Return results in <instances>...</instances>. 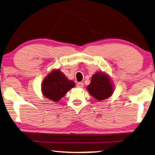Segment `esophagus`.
<instances>
[{"label":"esophagus","instance_id":"esophagus-1","mask_svg":"<svg viewBox=\"0 0 155 155\" xmlns=\"http://www.w3.org/2000/svg\"><path fill=\"white\" fill-rule=\"evenodd\" d=\"M77 87H78V88H82V87H83V83L82 82L78 83L77 85Z\"/></svg>","mask_w":155,"mask_h":155}]
</instances>
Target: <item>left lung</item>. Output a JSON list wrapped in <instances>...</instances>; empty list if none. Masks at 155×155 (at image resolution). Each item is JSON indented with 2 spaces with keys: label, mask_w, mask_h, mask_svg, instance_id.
<instances>
[{
  "label": "left lung",
  "mask_w": 155,
  "mask_h": 155,
  "mask_svg": "<svg viewBox=\"0 0 155 155\" xmlns=\"http://www.w3.org/2000/svg\"><path fill=\"white\" fill-rule=\"evenodd\" d=\"M87 90L91 96L97 101H103L110 97L114 92L112 81L105 72H96L91 78Z\"/></svg>",
  "instance_id": "8db88e82"
}]
</instances>
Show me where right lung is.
Segmentation results:
<instances>
[{
	"label": "right lung",
	"instance_id": "obj_1",
	"mask_svg": "<svg viewBox=\"0 0 155 155\" xmlns=\"http://www.w3.org/2000/svg\"><path fill=\"white\" fill-rule=\"evenodd\" d=\"M74 86V82L68 79L60 70H54L44 78L41 84V91L44 97L57 102Z\"/></svg>",
	"mask_w": 155,
	"mask_h": 155
}]
</instances>
